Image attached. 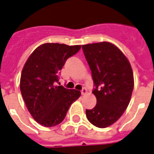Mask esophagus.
<instances>
[{
	"label": "esophagus",
	"instance_id": "obj_1",
	"mask_svg": "<svg viewBox=\"0 0 154 154\" xmlns=\"http://www.w3.org/2000/svg\"><path fill=\"white\" fill-rule=\"evenodd\" d=\"M81 94L82 95H85L86 93H87V89H86V88H82V90H81Z\"/></svg>",
	"mask_w": 154,
	"mask_h": 154
}]
</instances>
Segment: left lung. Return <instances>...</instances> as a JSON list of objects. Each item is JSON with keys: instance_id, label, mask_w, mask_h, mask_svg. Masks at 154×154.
Instances as JSON below:
<instances>
[{"instance_id": "obj_1", "label": "left lung", "mask_w": 154, "mask_h": 154, "mask_svg": "<svg viewBox=\"0 0 154 154\" xmlns=\"http://www.w3.org/2000/svg\"><path fill=\"white\" fill-rule=\"evenodd\" d=\"M92 72L97 105L86 110L92 124L105 128L118 120L127 109L134 88L132 68L127 57L108 42L82 46Z\"/></svg>"}]
</instances>
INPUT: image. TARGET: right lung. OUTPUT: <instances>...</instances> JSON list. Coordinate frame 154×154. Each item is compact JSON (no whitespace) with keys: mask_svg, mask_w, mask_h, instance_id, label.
Wrapping results in <instances>:
<instances>
[{"mask_svg":"<svg viewBox=\"0 0 154 154\" xmlns=\"http://www.w3.org/2000/svg\"><path fill=\"white\" fill-rule=\"evenodd\" d=\"M81 46L44 43L27 58L20 77V91L34 119L43 127L57 126L63 121L70 105L81 92L56 85L66 60Z\"/></svg>","mask_w":154,"mask_h":154,"instance_id":"add662e5","label":"right lung"}]
</instances>
